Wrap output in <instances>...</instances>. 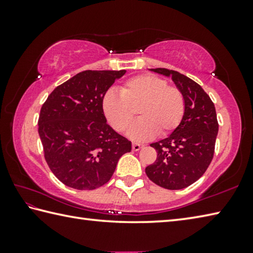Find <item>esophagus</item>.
<instances>
[{
  "label": "esophagus",
  "mask_w": 253,
  "mask_h": 253,
  "mask_svg": "<svg viewBox=\"0 0 253 253\" xmlns=\"http://www.w3.org/2000/svg\"><path fill=\"white\" fill-rule=\"evenodd\" d=\"M142 147H143V145L142 144H138V143H132V146H131L132 151H135V152L139 151V149L142 148Z\"/></svg>",
  "instance_id": "1"
}]
</instances>
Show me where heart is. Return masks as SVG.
Returning <instances> with one entry per match:
<instances>
[{"instance_id":"1","label":"heart","mask_w":253,"mask_h":253,"mask_svg":"<svg viewBox=\"0 0 253 253\" xmlns=\"http://www.w3.org/2000/svg\"><path fill=\"white\" fill-rule=\"evenodd\" d=\"M102 110L114 129L124 131L138 109L140 118L128 129L135 140L165 136L181 123L185 102L182 92L153 75H139L127 80L121 92L108 90L102 97Z\"/></svg>"}]
</instances>
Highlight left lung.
<instances>
[{"instance_id": "obj_1", "label": "left lung", "mask_w": 253, "mask_h": 253, "mask_svg": "<svg viewBox=\"0 0 253 253\" xmlns=\"http://www.w3.org/2000/svg\"><path fill=\"white\" fill-rule=\"evenodd\" d=\"M170 77L185 102L181 123L172 134L151 144L157 158L145 169L152 182L168 190H181L198 181L214 154L219 124L211 98L199 84L177 71L149 69Z\"/></svg>"}]
</instances>
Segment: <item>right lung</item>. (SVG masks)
<instances>
[{
  "label": "right lung",
  "mask_w": 253,
  "mask_h": 253,
  "mask_svg": "<svg viewBox=\"0 0 253 253\" xmlns=\"http://www.w3.org/2000/svg\"><path fill=\"white\" fill-rule=\"evenodd\" d=\"M126 70H85L58 85L42 106L39 135L55 177L76 190H95L109 181L131 143L115 131L102 97Z\"/></svg>",
  "instance_id": "1"
}]
</instances>
